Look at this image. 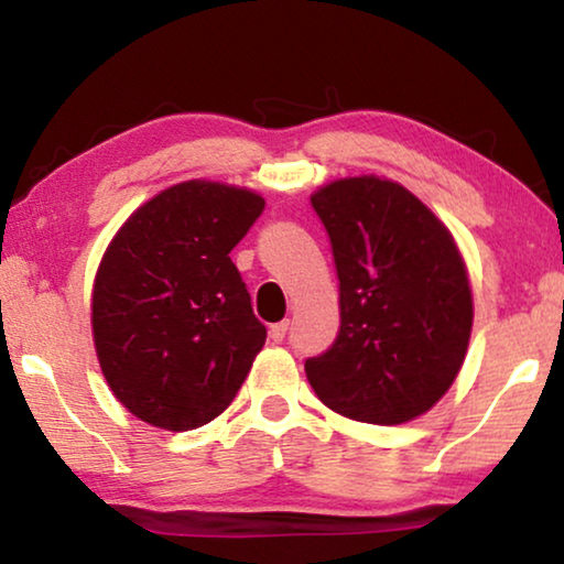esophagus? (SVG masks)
<instances>
[{
	"mask_svg": "<svg viewBox=\"0 0 564 564\" xmlns=\"http://www.w3.org/2000/svg\"><path fill=\"white\" fill-rule=\"evenodd\" d=\"M288 328H290V321L274 323V326H269V338H272L274 344H280L282 338H284V334H288Z\"/></svg>",
	"mask_w": 564,
	"mask_h": 564,
	"instance_id": "1",
	"label": "esophagus"
}]
</instances>
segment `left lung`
I'll list each match as a JSON object with an SVG mask.
<instances>
[{
    "instance_id": "8db88e82",
    "label": "left lung",
    "mask_w": 564,
    "mask_h": 564,
    "mask_svg": "<svg viewBox=\"0 0 564 564\" xmlns=\"http://www.w3.org/2000/svg\"><path fill=\"white\" fill-rule=\"evenodd\" d=\"M338 272L341 328L305 361L330 411L398 426L431 411L465 361L473 290L449 228L403 184L375 174L313 192Z\"/></svg>"
}]
</instances>
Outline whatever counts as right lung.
<instances>
[{
    "label": "right lung",
    "instance_id": "1",
    "mask_svg": "<svg viewBox=\"0 0 564 564\" xmlns=\"http://www.w3.org/2000/svg\"><path fill=\"white\" fill-rule=\"evenodd\" d=\"M264 197L189 180L143 203L107 246L91 290V334L112 395L166 431L226 411L267 341L228 253Z\"/></svg>",
    "mask_w": 564,
    "mask_h": 564
}]
</instances>
